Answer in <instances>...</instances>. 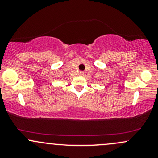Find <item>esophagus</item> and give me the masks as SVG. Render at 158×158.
<instances>
[{
  "label": "esophagus",
  "instance_id": "1",
  "mask_svg": "<svg viewBox=\"0 0 158 158\" xmlns=\"http://www.w3.org/2000/svg\"><path fill=\"white\" fill-rule=\"evenodd\" d=\"M84 74H85V73H84V72H82V71H80L79 73V76H84Z\"/></svg>",
  "mask_w": 158,
  "mask_h": 158
}]
</instances>
